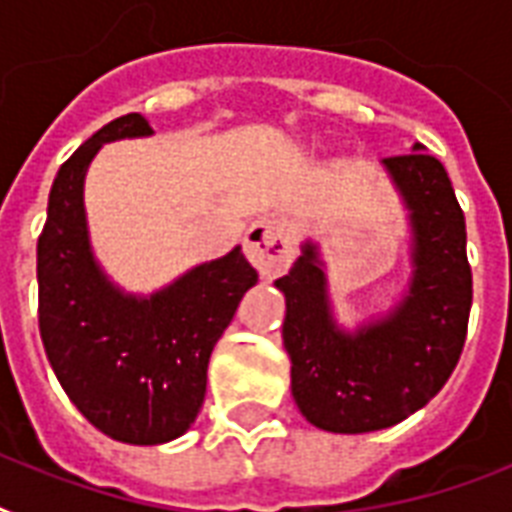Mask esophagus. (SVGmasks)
Segmentation results:
<instances>
[{
    "label": "esophagus",
    "instance_id": "1",
    "mask_svg": "<svg viewBox=\"0 0 512 512\" xmlns=\"http://www.w3.org/2000/svg\"><path fill=\"white\" fill-rule=\"evenodd\" d=\"M244 249L252 260L260 276H276L284 268H289L295 257V241L289 233L287 223L276 215L257 217L247 228L244 236Z\"/></svg>",
    "mask_w": 512,
    "mask_h": 512
}]
</instances>
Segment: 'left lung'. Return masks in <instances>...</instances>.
<instances>
[{
  "mask_svg": "<svg viewBox=\"0 0 512 512\" xmlns=\"http://www.w3.org/2000/svg\"><path fill=\"white\" fill-rule=\"evenodd\" d=\"M382 164L414 231V276L396 311L356 335L340 332L313 244L276 281L287 297L281 337L292 358V396L305 420L329 433H372L422 409L452 377L468 337L473 273L452 180L420 143Z\"/></svg>",
  "mask_w": 512,
  "mask_h": 512,
  "instance_id": "1",
  "label": "left lung"
}]
</instances>
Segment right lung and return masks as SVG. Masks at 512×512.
I'll list each match as a JSON object with an SVG mask.
<instances>
[{
	"instance_id": "1",
	"label": "right lung",
	"mask_w": 512,
	"mask_h": 512,
	"mask_svg": "<svg viewBox=\"0 0 512 512\" xmlns=\"http://www.w3.org/2000/svg\"><path fill=\"white\" fill-rule=\"evenodd\" d=\"M127 114L60 164L36 244L39 332L58 382L106 436L154 446L183 436L207 393V366L257 271L241 247L193 268L148 300L100 273L84 223V172L108 140L151 135Z\"/></svg>"
}]
</instances>
